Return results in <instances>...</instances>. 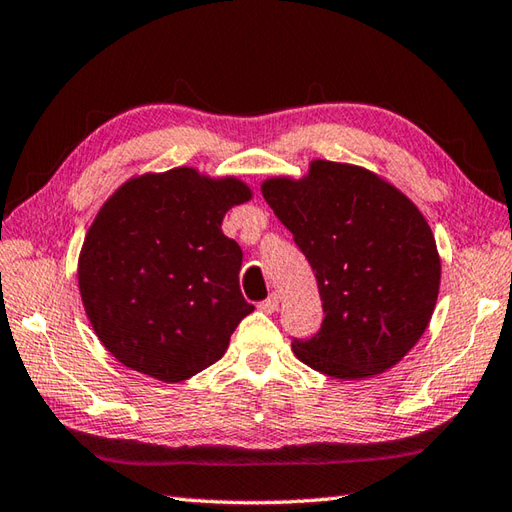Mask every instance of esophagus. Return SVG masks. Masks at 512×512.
Segmentation results:
<instances>
[{
	"mask_svg": "<svg viewBox=\"0 0 512 512\" xmlns=\"http://www.w3.org/2000/svg\"><path fill=\"white\" fill-rule=\"evenodd\" d=\"M279 306V297L277 295H268L264 302H259V310H264V313H275Z\"/></svg>",
	"mask_w": 512,
	"mask_h": 512,
	"instance_id": "34e87169",
	"label": "esophagus"
}]
</instances>
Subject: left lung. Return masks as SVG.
Returning <instances> with one entry per match:
<instances>
[{"label": "left lung", "mask_w": 512, "mask_h": 512, "mask_svg": "<svg viewBox=\"0 0 512 512\" xmlns=\"http://www.w3.org/2000/svg\"><path fill=\"white\" fill-rule=\"evenodd\" d=\"M264 199L313 268L324 322L293 337L299 362L337 379L384 373L413 348L439 293L435 237L417 206L364 168L317 162L268 179Z\"/></svg>", "instance_id": "left-lung-1"}]
</instances>
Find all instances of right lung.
<instances>
[{
	"label": "right lung",
	"mask_w": 512,
	"mask_h": 512,
	"mask_svg": "<svg viewBox=\"0 0 512 512\" xmlns=\"http://www.w3.org/2000/svg\"><path fill=\"white\" fill-rule=\"evenodd\" d=\"M250 190L193 168L130 179L99 210L79 255V293L117 362L182 382L213 366L253 313L242 288V248L222 233L228 208Z\"/></svg>",
	"instance_id": "right-lung-1"
}]
</instances>
